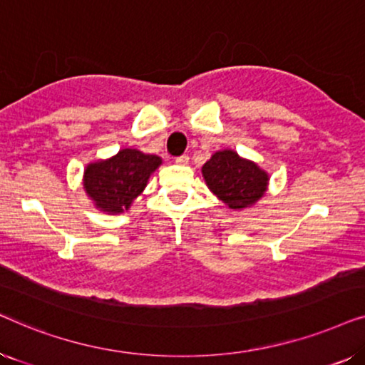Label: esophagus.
<instances>
[{"mask_svg": "<svg viewBox=\"0 0 365 365\" xmlns=\"http://www.w3.org/2000/svg\"><path fill=\"white\" fill-rule=\"evenodd\" d=\"M187 163H189V156H187V154H182V156L176 158V164H179V166H186Z\"/></svg>", "mask_w": 365, "mask_h": 365, "instance_id": "34e87169", "label": "esophagus"}]
</instances>
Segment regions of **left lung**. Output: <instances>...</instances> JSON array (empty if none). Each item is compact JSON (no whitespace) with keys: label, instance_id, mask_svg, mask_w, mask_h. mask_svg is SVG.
Returning <instances> with one entry per match:
<instances>
[{"label":"left lung","instance_id":"left-lung-1","mask_svg":"<svg viewBox=\"0 0 365 365\" xmlns=\"http://www.w3.org/2000/svg\"><path fill=\"white\" fill-rule=\"evenodd\" d=\"M204 182L232 211H244L261 201L269 187V173L234 151H216L201 169Z\"/></svg>","mask_w":365,"mask_h":365}]
</instances>
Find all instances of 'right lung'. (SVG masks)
Listing matches in <instances>:
<instances>
[{
	"label": "right lung",
	"mask_w": 365,
	"mask_h": 365,
	"mask_svg": "<svg viewBox=\"0 0 365 365\" xmlns=\"http://www.w3.org/2000/svg\"><path fill=\"white\" fill-rule=\"evenodd\" d=\"M161 164L163 159L156 154H146L133 148L119 149L111 158L86 164L83 189L98 211L126 212Z\"/></svg>",
	"instance_id": "add662e5"
}]
</instances>
